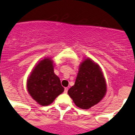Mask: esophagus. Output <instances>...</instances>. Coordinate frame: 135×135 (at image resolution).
I'll return each mask as SVG.
<instances>
[{
    "label": "esophagus",
    "mask_w": 135,
    "mask_h": 135,
    "mask_svg": "<svg viewBox=\"0 0 135 135\" xmlns=\"http://www.w3.org/2000/svg\"><path fill=\"white\" fill-rule=\"evenodd\" d=\"M68 88H65V89H64V93L66 94L68 92Z\"/></svg>",
    "instance_id": "34e87169"
}]
</instances>
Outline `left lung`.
<instances>
[{"label":"left lung","mask_w":135,"mask_h":135,"mask_svg":"<svg viewBox=\"0 0 135 135\" xmlns=\"http://www.w3.org/2000/svg\"><path fill=\"white\" fill-rule=\"evenodd\" d=\"M68 93L81 109H89L100 102L106 93V80L100 67L91 59H85L79 67L75 84Z\"/></svg>","instance_id":"obj_1"}]
</instances>
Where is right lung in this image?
Listing matches in <instances>:
<instances>
[{
	"label": "right lung",
	"mask_w": 135,
	"mask_h": 135,
	"mask_svg": "<svg viewBox=\"0 0 135 135\" xmlns=\"http://www.w3.org/2000/svg\"><path fill=\"white\" fill-rule=\"evenodd\" d=\"M54 69L52 59L45 57L34 67L27 80V91L32 98L41 106L51 104L64 91Z\"/></svg>",
	"instance_id": "add662e5"
}]
</instances>
